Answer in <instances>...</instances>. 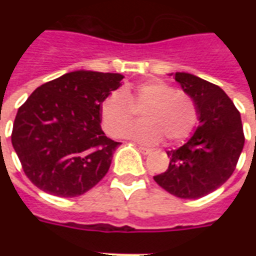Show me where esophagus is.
Segmentation results:
<instances>
[{
    "instance_id": "obj_1",
    "label": "esophagus",
    "mask_w": 256,
    "mask_h": 256,
    "mask_svg": "<svg viewBox=\"0 0 256 256\" xmlns=\"http://www.w3.org/2000/svg\"><path fill=\"white\" fill-rule=\"evenodd\" d=\"M138 148H140V152H142L144 156H148V154H150V152H152V148H144V146H138Z\"/></svg>"
}]
</instances>
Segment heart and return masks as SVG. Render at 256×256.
Here are the masks:
<instances>
[{
  "label": "heart",
  "mask_w": 256,
  "mask_h": 256,
  "mask_svg": "<svg viewBox=\"0 0 256 256\" xmlns=\"http://www.w3.org/2000/svg\"><path fill=\"white\" fill-rule=\"evenodd\" d=\"M142 106L144 122L128 128L124 136L144 144H156L162 136L170 142L186 140L198 124V108L191 96L164 81H148L108 94L100 104L102 126L108 134L120 136L132 120L134 108Z\"/></svg>",
  "instance_id": "b5f03b06"
}]
</instances>
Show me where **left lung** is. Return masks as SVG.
Segmentation results:
<instances>
[{
  "instance_id": "left-lung-1",
  "label": "left lung",
  "mask_w": 256,
  "mask_h": 256,
  "mask_svg": "<svg viewBox=\"0 0 256 256\" xmlns=\"http://www.w3.org/2000/svg\"><path fill=\"white\" fill-rule=\"evenodd\" d=\"M171 76L195 100L199 126L183 146L168 152V170L154 180L178 198L198 199L219 188L234 172L244 146L242 120L219 86L190 73Z\"/></svg>"
}]
</instances>
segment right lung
<instances>
[{
	"mask_svg": "<svg viewBox=\"0 0 256 256\" xmlns=\"http://www.w3.org/2000/svg\"><path fill=\"white\" fill-rule=\"evenodd\" d=\"M122 80L118 73L70 72L36 88L18 108L12 144L40 190L73 198L106 175L120 144L104 136L100 104Z\"/></svg>",
	"mask_w": 256,
	"mask_h": 256,
	"instance_id": "right-lung-1",
	"label": "right lung"
}]
</instances>
